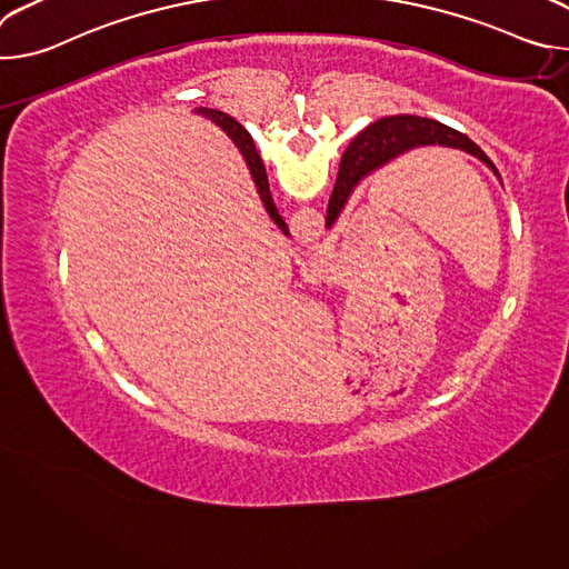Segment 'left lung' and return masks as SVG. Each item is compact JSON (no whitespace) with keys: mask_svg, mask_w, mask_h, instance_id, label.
Wrapping results in <instances>:
<instances>
[{"mask_svg":"<svg viewBox=\"0 0 569 569\" xmlns=\"http://www.w3.org/2000/svg\"><path fill=\"white\" fill-rule=\"evenodd\" d=\"M421 146H443L463 150L477 159H481L486 167L493 169V161L486 157V152L470 141L459 130H452L435 119L412 117V114H398V117H385L373 121L369 128H365L347 148L342 154L340 173L329 200L327 209V229L336 224L342 209L347 207L353 189L373 171L387 167L391 159L400 157L402 152H410Z\"/></svg>","mask_w":569,"mask_h":569,"instance_id":"left-lung-1","label":"left lung"}]
</instances>
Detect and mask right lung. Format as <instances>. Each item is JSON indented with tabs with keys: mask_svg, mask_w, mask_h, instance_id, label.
Wrapping results in <instances>:
<instances>
[{
	"mask_svg": "<svg viewBox=\"0 0 569 569\" xmlns=\"http://www.w3.org/2000/svg\"><path fill=\"white\" fill-rule=\"evenodd\" d=\"M193 112L207 117L209 121H213V123L233 141V146L240 150L242 159H246V164H248V169H250V173H252V180H254V184H257V191H259V196H261V202H263L268 216L274 220V224H277L286 236H290L288 224H286L283 218L279 216V209L274 207V200H272V196H270L268 176H266V169H263V161H261V157H259V152H257V148H254L252 134H250L246 128H242L236 119H231L229 114H224V112H220V110L196 108Z\"/></svg>",
	"mask_w": 569,
	"mask_h": 569,
	"instance_id": "add662e5",
	"label": "right lung"
}]
</instances>
